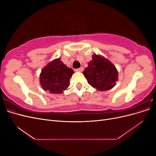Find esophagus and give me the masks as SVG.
<instances>
[{
    "label": "esophagus",
    "instance_id": "34e87169",
    "mask_svg": "<svg viewBox=\"0 0 156 156\" xmlns=\"http://www.w3.org/2000/svg\"><path fill=\"white\" fill-rule=\"evenodd\" d=\"M83 67H81L79 68H77V69H75V72H83Z\"/></svg>",
    "mask_w": 156,
    "mask_h": 156
}]
</instances>
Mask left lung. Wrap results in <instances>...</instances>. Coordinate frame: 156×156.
Here are the masks:
<instances>
[{
	"mask_svg": "<svg viewBox=\"0 0 156 156\" xmlns=\"http://www.w3.org/2000/svg\"><path fill=\"white\" fill-rule=\"evenodd\" d=\"M83 74L88 83L98 90L105 91L114 87L118 80L116 67L103 56L94 55Z\"/></svg>",
	"mask_w": 156,
	"mask_h": 156,
	"instance_id": "left-lung-1",
	"label": "left lung"
}]
</instances>
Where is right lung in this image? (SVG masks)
<instances>
[{"label":"right lung","mask_w":156,"mask_h":156,"mask_svg":"<svg viewBox=\"0 0 156 156\" xmlns=\"http://www.w3.org/2000/svg\"><path fill=\"white\" fill-rule=\"evenodd\" d=\"M73 71L68 68L60 58L55 59L41 70L40 84L44 90L51 94H61L69 86Z\"/></svg>","instance_id":"obj_1"}]
</instances>
